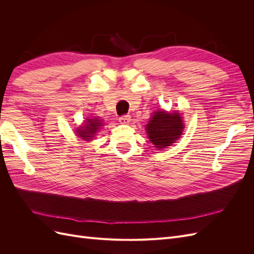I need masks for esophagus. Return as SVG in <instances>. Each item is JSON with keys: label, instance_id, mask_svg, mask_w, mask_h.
I'll use <instances>...</instances> for the list:
<instances>
[{"label": "esophagus", "instance_id": "obj_1", "mask_svg": "<svg viewBox=\"0 0 254 254\" xmlns=\"http://www.w3.org/2000/svg\"><path fill=\"white\" fill-rule=\"evenodd\" d=\"M120 123L121 124H129V123H131V117H130V115H124V117H121Z\"/></svg>", "mask_w": 254, "mask_h": 254}]
</instances>
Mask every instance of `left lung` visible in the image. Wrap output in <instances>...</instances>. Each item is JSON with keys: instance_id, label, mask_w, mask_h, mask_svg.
<instances>
[{"instance_id": "1", "label": "left lung", "mask_w": 254, "mask_h": 254, "mask_svg": "<svg viewBox=\"0 0 254 254\" xmlns=\"http://www.w3.org/2000/svg\"><path fill=\"white\" fill-rule=\"evenodd\" d=\"M184 128L186 123L179 110L166 111L161 108L151 113L148 123L145 125L147 137L158 150L170 147L178 141Z\"/></svg>"}]
</instances>
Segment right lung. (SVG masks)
I'll list each match as a JSON object with an SVG mask.
<instances>
[{"instance_id": "add662e5", "label": "right lung", "mask_w": 254, "mask_h": 254, "mask_svg": "<svg viewBox=\"0 0 254 254\" xmlns=\"http://www.w3.org/2000/svg\"><path fill=\"white\" fill-rule=\"evenodd\" d=\"M104 126V121L99 117H90L83 120L81 124L76 127L75 134L77 135L80 140L84 142H91L95 139V135L101 131V128Z\"/></svg>"}]
</instances>
